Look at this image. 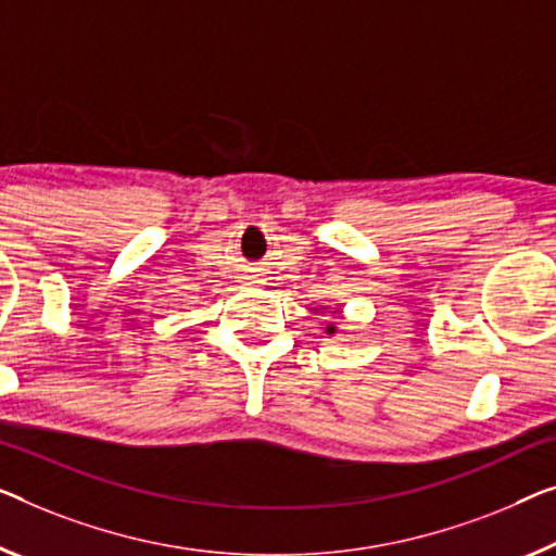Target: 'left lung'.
Wrapping results in <instances>:
<instances>
[{
  "instance_id": "1",
  "label": "left lung",
  "mask_w": 556,
  "mask_h": 556,
  "mask_svg": "<svg viewBox=\"0 0 556 556\" xmlns=\"http://www.w3.org/2000/svg\"><path fill=\"white\" fill-rule=\"evenodd\" d=\"M327 331H329V334H331V331H334V327H329V329H327Z\"/></svg>"
}]
</instances>
